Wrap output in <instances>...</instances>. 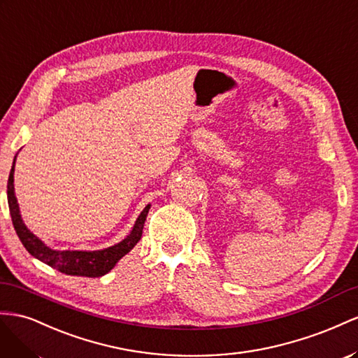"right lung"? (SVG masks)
I'll list each match as a JSON object with an SVG mask.
<instances>
[{
	"mask_svg": "<svg viewBox=\"0 0 358 358\" xmlns=\"http://www.w3.org/2000/svg\"><path fill=\"white\" fill-rule=\"evenodd\" d=\"M15 163L16 156L13 159L12 171H10L8 181H7V201L10 208V216H12V222L15 231L20 243L24 244V248L28 250L29 255L38 261L48 264L49 267H52L61 273L69 275H84V278H101L106 273H109L115 267V264L127 255L131 249L136 246V243L141 240L142 229H144V223L147 219V214L150 211L151 203L141 211L138 216L134 228H131L129 236H126L124 240L109 246L106 249L100 250H57L46 246V244L40 240L37 236L27 228V224L20 216L19 203L15 195Z\"/></svg>",
	"mask_w": 358,
	"mask_h": 358,
	"instance_id": "1",
	"label": "right lung"
}]
</instances>
